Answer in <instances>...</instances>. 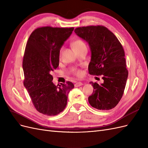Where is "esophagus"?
<instances>
[{"instance_id": "1", "label": "esophagus", "mask_w": 148, "mask_h": 148, "mask_svg": "<svg viewBox=\"0 0 148 148\" xmlns=\"http://www.w3.org/2000/svg\"><path fill=\"white\" fill-rule=\"evenodd\" d=\"M82 85H83V83H81V82H77V83H75V87H79V86H82Z\"/></svg>"}]
</instances>
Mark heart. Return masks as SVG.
Wrapping results in <instances>:
<instances>
[{
    "instance_id": "obj_1",
    "label": "heart",
    "mask_w": 148,
    "mask_h": 148,
    "mask_svg": "<svg viewBox=\"0 0 148 148\" xmlns=\"http://www.w3.org/2000/svg\"><path fill=\"white\" fill-rule=\"evenodd\" d=\"M72 47L74 48V49L75 50L76 52L84 48H87L86 47V43L83 41L82 40H81V39H77V40H76L75 41H74L72 43ZM62 48L60 49L59 56H60L61 53H62ZM74 73L76 76H81L83 74L82 72H81V70H76Z\"/></svg>"
}]
</instances>
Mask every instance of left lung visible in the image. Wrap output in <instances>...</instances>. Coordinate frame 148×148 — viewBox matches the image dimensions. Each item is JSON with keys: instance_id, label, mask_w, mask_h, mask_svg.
Masks as SVG:
<instances>
[{"instance_id": "8db88e82", "label": "left lung", "mask_w": 148, "mask_h": 148, "mask_svg": "<svg viewBox=\"0 0 148 148\" xmlns=\"http://www.w3.org/2000/svg\"><path fill=\"white\" fill-rule=\"evenodd\" d=\"M75 32L89 44V74L103 76L101 84L90 82L94 89L89 103L100 110L114 108L123 97L128 78L123 46L113 32L101 25L78 27Z\"/></svg>"}]
</instances>
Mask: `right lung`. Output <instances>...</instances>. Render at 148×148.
I'll return each instance as SVG.
<instances>
[{
  "label": "right lung",
  "mask_w": 148,
  "mask_h": 148,
  "mask_svg": "<svg viewBox=\"0 0 148 148\" xmlns=\"http://www.w3.org/2000/svg\"><path fill=\"white\" fill-rule=\"evenodd\" d=\"M74 28L42 27L32 32L25 47L23 61L24 86L36 110L43 114L56 116L67 104L70 81L55 86L51 71L59 64V51Z\"/></svg>",
  "instance_id": "1"
}]
</instances>
